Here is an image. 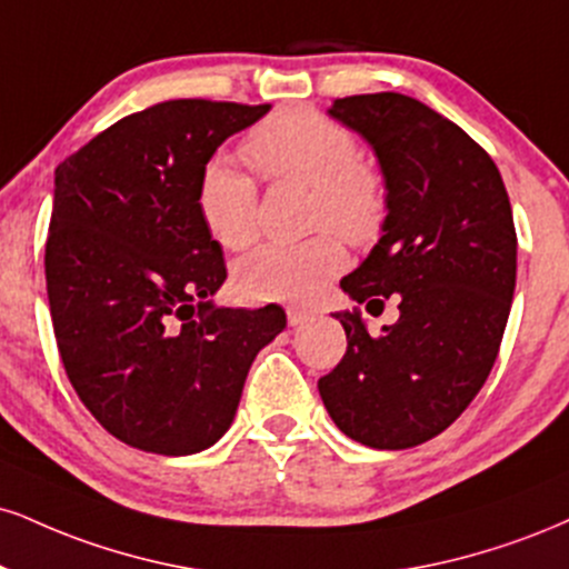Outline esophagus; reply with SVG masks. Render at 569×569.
I'll list each match as a JSON object with an SVG mask.
<instances>
[{"mask_svg":"<svg viewBox=\"0 0 569 569\" xmlns=\"http://www.w3.org/2000/svg\"><path fill=\"white\" fill-rule=\"evenodd\" d=\"M286 315H289V326L291 328H299V326L310 323V320L315 318L312 310H305V307H297V305H291L289 310H286Z\"/></svg>","mask_w":569,"mask_h":569,"instance_id":"obj_1","label":"esophagus"}]
</instances>
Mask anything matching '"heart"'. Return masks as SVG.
I'll use <instances>...</instances> for the list:
<instances>
[{
  "label": "heart",
  "instance_id": "obj_1",
  "mask_svg": "<svg viewBox=\"0 0 569 569\" xmlns=\"http://www.w3.org/2000/svg\"><path fill=\"white\" fill-rule=\"evenodd\" d=\"M246 156L272 182L312 188L310 224L337 230L345 241L366 246L387 222V188L373 167L360 161L355 137L326 116L286 108L246 140ZM198 214L222 249L241 251L257 241V182L224 161L201 169ZM347 264L333 232L302 243H272L236 267V286L254 302H302L323 289Z\"/></svg>",
  "mask_w": 569,
  "mask_h": 569
}]
</instances>
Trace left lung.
Returning <instances> with one entry per match:
<instances>
[{
	"label": "left lung",
	"instance_id": "8db88e82",
	"mask_svg": "<svg viewBox=\"0 0 569 569\" xmlns=\"http://www.w3.org/2000/svg\"><path fill=\"white\" fill-rule=\"evenodd\" d=\"M328 116L371 146L387 188L379 241L341 291L366 310L395 297L400 318L371 333L358 307L333 312L347 352L318 389L350 440L416 448L469 408L498 358L517 283L509 193L461 127L408 94L341 98Z\"/></svg>",
	"mask_w": 569,
	"mask_h": 569
}]
</instances>
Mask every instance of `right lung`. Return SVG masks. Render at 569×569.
<instances>
[{
    "label": "right lung",
    "instance_id": "1",
    "mask_svg": "<svg viewBox=\"0 0 569 569\" xmlns=\"http://www.w3.org/2000/svg\"><path fill=\"white\" fill-rule=\"evenodd\" d=\"M270 106L167 100L54 169L47 297L79 400L116 440L201 453L230 429L278 305L217 307L222 249L198 214L201 169Z\"/></svg>",
    "mask_w": 569,
    "mask_h": 569
}]
</instances>
